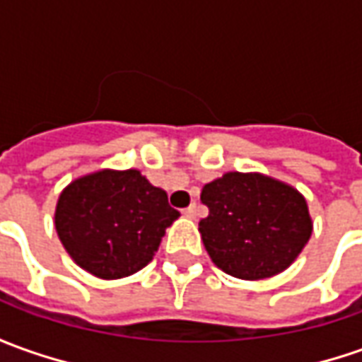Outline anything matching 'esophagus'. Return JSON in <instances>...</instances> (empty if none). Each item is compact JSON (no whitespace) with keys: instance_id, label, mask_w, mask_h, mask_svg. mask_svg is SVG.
<instances>
[{"instance_id":"obj_1","label":"esophagus","mask_w":362,"mask_h":362,"mask_svg":"<svg viewBox=\"0 0 362 362\" xmlns=\"http://www.w3.org/2000/svg\"><path fill=\"white\" fill-rule=\"evenodd\" d=\"M184 216H186V218H192V220H194V218L198 216V208H196V204H192V206H188V208L184 210Z\"/></svg>"}]
</instances>
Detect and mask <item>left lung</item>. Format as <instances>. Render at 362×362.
<instances>
[{
    "label": "left lung",
    "instance_id": "1",
    "mask_svg": "<svg viewBox=\"0 0 362 362\" xmlns=\"http://www.w3.org/2000/svg\"><path fill=\"white\" fill-rule=\"evenodd\" d=\"M210 214L200 220L212 262L238 279H267L285 272L313 233L305 196L259 172H226L202 188Z\"/></svg>",
    "mask_w": 362,
    "mask_h": 362
}]
</instances>
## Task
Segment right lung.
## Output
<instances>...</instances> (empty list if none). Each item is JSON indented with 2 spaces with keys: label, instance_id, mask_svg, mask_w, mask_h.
Wrapping results in <instances>:
<instances>
[{
  "label": "right lung",
  "instance_id": "1",
  "mask_svg": "<svg viewBox=\"0 0 362 362\" xmlns=\"http://www.w3.org/2000/svg\"><path fill=\"white\" fill-rule=\"evenodd\" d=\"M180 212L140 170H103L63 188L55 230L71 259L95 277L120 279L152 262Z\"/></svg>",
  "mask_w": 362,
  "mask_h": 362
}]
</instances>
